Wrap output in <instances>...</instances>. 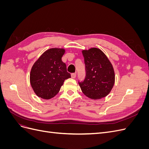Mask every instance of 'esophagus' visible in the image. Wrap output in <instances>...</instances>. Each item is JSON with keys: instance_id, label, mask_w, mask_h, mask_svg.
Masks as SVG:
<instances>
[{"instance_id": "obj_1", "label": "esophagus", "mask_w": 149, "mask_h": 149, "mask_svg": "<svg viewBox=\"0 0 149 149\" xmlns=\"http://www.w3.org/2000/svg\"><path fill=\"white\" fill-rule=\"evenodd\" d=\"M76 73H72V74H71V76L72 78H76Z\"/></svg>"}]
</instances>
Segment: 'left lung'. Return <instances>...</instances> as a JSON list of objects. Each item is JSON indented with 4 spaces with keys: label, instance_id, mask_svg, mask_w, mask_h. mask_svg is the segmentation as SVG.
Here are the masks:
<instances>
[{
    "label": "left lung",
    "instance_id": "obj_1",
    "mask_svg": "<svg viewBox=\"0 0 149 149\" xmlns=\"http://www.w3.org/2000/svg\"><path fill=\"white\" fill-rule=\"evenodd\" d=\"M86 67V78L79 82L85 96L100 100L109 94L115 83L113 66L100 49L91 48L82 51Z\"/></svg>",
    "mask_w": 149,
    "mask_h": 149
}]
</instances>
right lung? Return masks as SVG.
Segmentation results:
<instances>
[{
  "instance_id": "obj_1",
  "label": "right lung",
  "mask_w": 149,
  "mask_h": 149,
  "mask_svg": "<svg viewBox=\"0 0 149 149\" xmlns=\"http://www.w3.org/2000/svg\"><path fill=\"white\" fill-rule=\"evenodd\" d=\"M64 48L47 49L31 67L30 74L31 86L36 95L44 100H49L60 91L65 80L71 78L66 65L61 58Z\"/></svg>"
}]
</instances>
